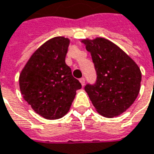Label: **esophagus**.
Here are the masks:
<instances>
[{"instance_id": "34e87169", "label": "esophagus", "mask_w": 154, "mask_h": 154, "mask_svg": "<svg viewBox=\"0 0 154 154\" xmlns=\"http://www.w3.org/2000/svg\"><path fill=\"white\" fill-rule=\"evenodd\" d=\"M85 81H86V79H85L84 77H82V78H80V82L81 83V85H82V86H84V85H85Z\"/></svg>"}]
</instances>
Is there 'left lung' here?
<instances>
[{
	"mask_svg": "<svg viewBox=\"0 0 154 154\" xmlns=\"http://www.w3.org/2000/svg\"><path fill=\"white\" fill-rule=\"evenodd\" d=\"M92 56L97 79L86 84L93 106L105 117L120 115L129 108L140 92L141 73L137 64L115 44L102 38L83 41Z\"/></svg>",
	"mask_w": 154,
	"mask_h": 154,
	"instance_id": "left-lung-1",
	"label": "left lung"
}]
</instances>
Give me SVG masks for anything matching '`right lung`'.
<instances>
[{"label": "right lung", "mask_w": 154, "mask_h": 154, "mask_svg": "<svg viewBox=\"0 0 154 154\" xmlns=\"http://www.w3.org/2000/svg\"><path fill=\"white\" fill-rule=\"evenodd\" d=\"M68 45L63 37L50 39L34 52L20 75L24 99L46 119L66 115L81 88L65 62Z\"/></svg>", "instance_id": "obj_1"}]
</instances>
